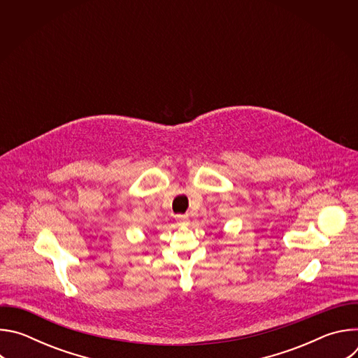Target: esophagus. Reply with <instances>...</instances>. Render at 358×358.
<instances>
[{
  "label": "esophagus",
  "mask_w": 358,
  "mask_h": 358,
  "mask_svg": "<svg viewBox=\"0 0 358 358\" xmlns=\"http://www.w3.org/2000/svg\"><path fill=\"white\" fill-rule=\"evenodd\" d=\"M176 218H177L178 225H188V222H189V220H188L187 215H177Z\"/></svg>",
  "instance_id": "34e87169"
}]
</instances>
